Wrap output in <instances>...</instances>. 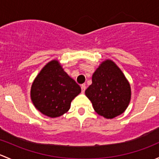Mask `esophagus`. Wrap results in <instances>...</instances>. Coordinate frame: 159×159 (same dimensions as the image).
Here are the masks:
<instances>
[{
  "label": "esophagus",
  "instance_id": "obj_1",
  "mask_svg": "<svg viewBox=\"0 0 159 159\" xmlns=\"http://www.w3.org/2000/svg\"><path fill=\"white\" fill-rule=\"evenodd\" d=\"M81 93H83V94H84V91H85V89H86L85 84H81Z\"/></svg>",
  "mask_w": 159,
  "mask_h": 159
}]
</instances>
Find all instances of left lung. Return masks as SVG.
<instances>
[{"instance_id":"8db88e82","label":"left lung","mask_w":159,"mask_h":159,"mask_svg":"<svg viewBox=\"0 0 159 159\" xmlns=\"http://www.w3.org/2000/svg\"><path fill=\"white\" fill-rule=\"evenodd\" d=\"M85 94L101 116L113 118L127 108L131 99L129 81L112 61H104L92 75Z\"/></svg>"}]
</instances>
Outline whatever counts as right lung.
Here are the masks:
<instances>
[{
    "instance_id": "1",
    "label": "right lung",
    "mask_w": 159,
    "mask_h": 159,
    "mask_svg": "<svg viewBox=\"0 0 159 159\" xmlns=\"http://www.w3.org/2000/svg\"><path fill=\"white\" fill-rule=\"evenodd\" d=\"M81 87L63 70L57 61L44 67L34 81L30 97L35 108L44 115L56 118L70 108Z\"/></svg>"
}]
</instances>
